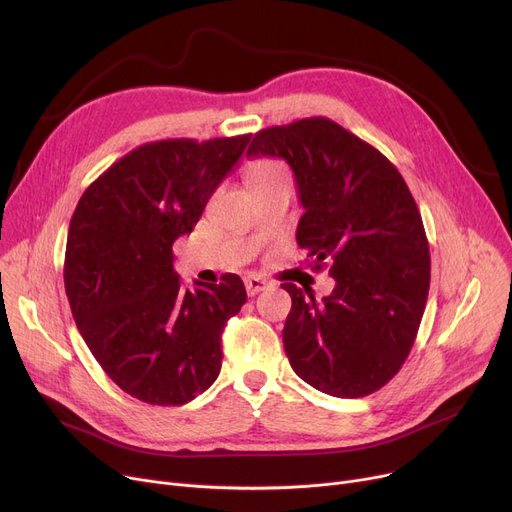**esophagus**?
<instances>
[{
	"instance_id": "obj_1",
	"label": "esophagus",
	"mask_w": 512,
	"mask_h": 512,
	"mask_svg": "<svg viewBox=\"0 0 512 512\" xmlns=\"http://www.w3.org/2000/svg\"><path fill=\"white\" fill-rule=\"evenodd\" d=\"M244 283H246V291H248L250 297L258 295L260 291L268 289V285H270V283H268L266 279H262V277H248Z\"/></svg>"
}]
</instances>
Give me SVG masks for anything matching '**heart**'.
Listing matches in <instances>:
<instances>
[{
	"label": "heart",
	"instance_id": "heart-1",
	"mask_svg": "<svg viewBox=\"0 0 512 512\" xmlns=\"http://www.w3.org/2000/svg\"><path fill=\"white\" fill-rule=\"evenodd\" d=\"M279 173H285L281 163L270 161V159H260V161H254L248 167L246 182H248V186H252V184H258V182H264V179H268V177H275Z\"/></svg>",
	"mask_w": 512,
	"mask_h": 512
}]
</instances>
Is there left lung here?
I'll return each mask as SVG.
<instances>
[{"instance_id":"left-lung-1","label":"left lung","mask_w":512,"mask_h":512,"mask_svg":"<svg viewBox=\"0 0 512 512\" xmlns=\"http://www.w3.org/2000/svg\"><path fill=\"white\" fill-rule=\"evenodd\" d=\"M248 157H281L306 213L297 246L333 293L316 302L293 283L283 345L293 372L326 395L366 397L413 347L430 289V248L403 175L372 144L328 117L254 134Z\"/></svg>"}]
</instances>
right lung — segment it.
I'll return each instance as SVG.
<instances>
[{"instance_id":"obj_1","label":"right lung","mask_w":512,"mask_h":512,"mask_svg":"<svg viewBox=\"0 0 512 512\" xmlns=\"http://www.w3.org/2000/svg\"><path fill=\"white\" fill-rule=\"evenodd\" d=\"M250 134L148 142L86 188L70 221L64 283L84 343L134 399L184 405L221 372V335L246 304L237 275L190 289L173 242L192 233Z\"/></svg>"}]
</instances>
